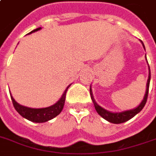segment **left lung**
<instances>
[{
  "instance_id": "1",
  "label": "left lung",
  "mask_w": 156,
  "mask_h": 156,
  "mask_svg": "<svg viewBox=\"0 0 156 156\" xmlns=\"http://www.w3.org/2000/svg\"><path fill=\"white\" fill-rule=\"evenodd\" d=\"M142 44H143V47L144 48V45L143 43V41H141ZM145 49V48H144ZM146 57V55H145ZM147 60V58H146ZM148 63V61H147ZM149 65V64H148ZM150 66H149V78H148V80H147V84H146V92L145 94H144V99L142 100L141 104L137 106V108L133 109H130V110H126V111H122V112H117V113H113L110 112V111H108L106 110L104 108H102L101 106L98 105L96 103V101L93 98V94H92V91L91 87H90V94H91V98H92V102H93V105H94V107H95V109L97 110L98 114L103 117L104 119H105L106 121H109L111 123H114V124H120V123H123V122H126V121H129L130 119H132L133 117H134L137 113H139L141 111L143 108L144 107L146 102H147V98H148V94H149V87H150Z\"/></svg>"
}]
</instances>
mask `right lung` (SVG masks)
<instances>
[{
    "instance_id": "1",
    "label": "right lung",
    "mask_w": 156,
    "mask_h": 156,
    "mask_svg": "<svg viewBox=\"0 0 156 156\" xmlns=\"http://www.w3.org/2000/svg\"><path fill=\"white\" fill-rule=\"evenodd\" d=\"M41 28H37L34 30H32L30 32L29 34H31L33 32L40 30ZM70 86V85H69ZM69 86L67 88L65 89V91L64 92V94L62 95L61 98L56 103L55 105L47 107V108H42V109H33V108H29V107H25L23 105L18 104L16 101L14 100V98H12V96L11 95V98L12 101V105L14 106L15 109L18 111L19 115L23 116V118H25L29 121H33V122H36V123H42V122H46L53 119L54 117L57 115H58L62 109L64 108V102H65V96H66V92H67L68 88L69 87Z\"/></svg>"
}]
</instances>
